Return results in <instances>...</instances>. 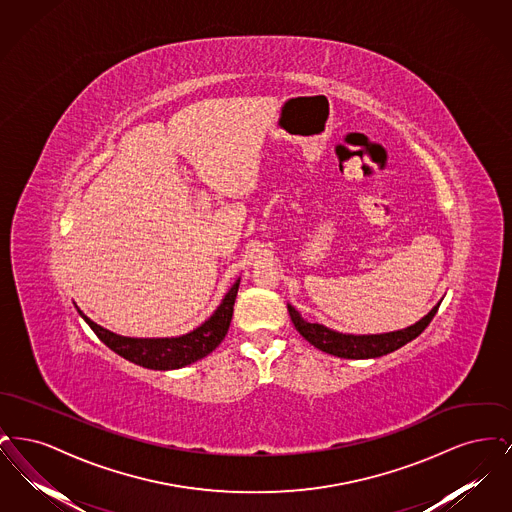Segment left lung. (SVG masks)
<instances>
[{
	"label": "left lung",
	"instance_id": "left-lung-1",
	"mask_svg": "<svg viewBox=\"0 0 512 512\" xmlns=\"http://www.w3.org/2000/svg\"><path fill=\"white\" fill-rule=\"evenodd\" d=\"M438 309L439 303L426 317L405 330H397L390 334H374V336H351V334L334 332L322 324H311L299 317V313L293 309L292 305H288L292 322L305 340L313 343L320 351L343 357V359H372V357L388 355L391 351L414 340L416 336H420L426 330V326L432 322V318L436 317Z\"/></svg>",
	"mask_w": 512,
	"mask_h": 512
}]
</instances>
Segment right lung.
I'll return each mask as SVG.
<instances>
[{
    "instance_id": "add662e5",
    "label": "right lung",
    "mask_w": 512,
    "mask_h": 512,
    "mask_svg": "<svg viewBox=\"0 0 512 512\" xmlns=\"http://www.w3.org/2000/svg\"><path fill=\"white\" fill-rule=\"evenodd\" d=\"M238 286H240V280L230 288V292L224 295L213 317L205 320L199 328H195L194 332L180 338H163V340L122 338L101 328L96 322H92L82 311L78 313L96 332L99 340L103 341L111 351L124 357L126 361L144 368H151V370H172V368L192 365L219 347L220 341L224 340L230 328Z\"/></svg>"
}]
</instances>
